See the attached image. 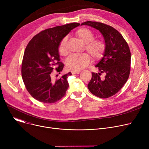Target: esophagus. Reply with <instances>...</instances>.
Listing matches in <instances>:
<instances>
[{
  "label": "esophagus",
  "instance_id": "34e87169",
  "mask_svg": "<svg viewBox=\"0 0 149 149\" xmlns=\"http://www.w3.org/2000/svg\"><path fill=\"white\" fill-rule=\"evenodd\" d=\"M80 72H81V70H72V71H71L72 74H79V73H80Z\"/></svg>",
  "mask_w": 149,
  "mask_h": 149
}]
</instances>
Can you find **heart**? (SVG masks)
<instances>
[{"label": "heart", "mask_w": 149, "mask_h": 149, "mask_svg": "<svg viewBox=\"0 0 149 149\" xmlns=\"http://www.w3.org/2000/svg\"><path fill=\"white\" fill-rule=\"evenodd\" d=\"M76 36L84 43H86L85 49L86 50L92 59L99 60L102 58L105 52L106 45L101 39H93L92 31L87 28H80L75 32ZM67 38L65 37L60 41L58 45V52L63 56L68 54L66 48ZM91 61L89 55L83 53L79 56H70L66 61L67 68L72 70H80L87 66Z\"/></svg>", "instance_id": "obj_1"}]
</instances>
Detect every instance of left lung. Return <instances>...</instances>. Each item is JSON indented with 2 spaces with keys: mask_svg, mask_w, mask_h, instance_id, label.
Listing matches in <instances>:
<instances>
[{
  "mask_svg": "<svg viewBox=\"0 0 149 149\" xmlns=\"http://www.w3.org/2000/svg\"><path fill=\"white\" fill-rule=\"evenodd\" d=\"M88 25L98 29L104 37L106 49L104 56L95 66L99 73L92 72L88 85L90 92L101 98L111 97L118 92L129 79L130 72L131 54L123 36L111 26L97 22L87 21L81 25ZM104 73V78H100Z\"/></svg>",
  "mask_w": 149,
  "mask_h": 149,
  "instance_id": "obj_1",
  "label": "left lung"
}]
</instances>
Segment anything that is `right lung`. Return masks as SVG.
<instances>
[{
	"label": "right lung",
	"mask_w": 149,
	"mask_h": 149,
	"mask_svg": "<svg viewBox=\"0 0 149 149\" xmlns=\"http://www.w3.org/2000/svg\"><path fill=\"white\" fill-rule=\"evenodd\" d=\"M79 23L45 29L31 39L27 45L22 64V77L26 89L36 100L44 103H54L63 97L69 87L68 77L70 72L52 81V72L60 74L64 65L60 61L58 45Z\"/></svg>",
	"instance_id": "right-lung-1"
}]
</instances>
